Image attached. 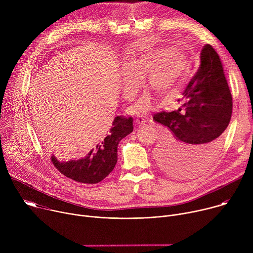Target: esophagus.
I'll return each mask as SVG.
<instances>
[{
    "instance_id": "esophagus-1",
    "label": "esophagus",
    "mask_w": 253,
    "mask_h": 253,
    "mask_svg": "<svg viewBox=\"0 0 253 253\" xmlns=\"http://www.w3.org/2000/svg\"><path fill=\"white\" fill-rule=\"evenodd\" d=\"M145 122H146V120L144 119L142 116H139L135 119V123H137V124H144Z\"/></svg>"
}]
</instances>
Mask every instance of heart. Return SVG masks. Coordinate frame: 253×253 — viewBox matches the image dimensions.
Segmentation results:
<instances>
[{"mask_svg": "<svg viewBox=\"0 0 253 253\" xmlns=\"http://www.w3.org/2000/svg\"><path fill=\"white\" fill-rule=\"evenodd\" d=\"M186 66L185 56L174 48H162L144 53L124 63L122 93L126 99H131L142 81V75L148 73V84L158 93L167 94L178 86ZM151 105L152 97L146 92L134 105V111H146Z\"/></svg>", "mask_w": 253, "mask_h": 253, "instance_id": "obj_1", "label": "heart"}]
</instances>
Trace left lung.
<instances>
[{"instance_id": "1", "label": "left lung", "mask_w": 253, "mask_h": 253, "mask_svg": "<svg viewBox=\"0 0 253 253\" xmlns=\"http://www.w3.org/2000/svg\"><path fill=\"white\" fill-rule=\"evenodd\" d=\"M178 109L153 120L165 126L158 156L171 174L193 176L218 154L232 114V97L218 54L205 45L200 66L182 93Z\"/></svg>"}]
</instances>
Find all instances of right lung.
Returning a JSON list of instances; mask_svg holds the SVG:
<instances>
[{
    "label": "right lung",
    "instance_id": "obj_1",
    "mask_svg": "<svg viewBox=\"0 0 253 253\" xmlns=\"http://www.w3.org/2000/svg\"><path fill=\"white\" fill-rule=\"evenodd\" d=\"M133 131L132 117L116 116L108 135L83 158L59 161L52 155L54 166L66 177L80 183L95 184L110 174L117 163L119 142Z\"/></svg>",
    "mask_w": 253,
    "mask_h": 253
}]
</instances>
